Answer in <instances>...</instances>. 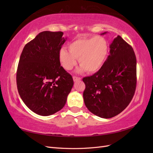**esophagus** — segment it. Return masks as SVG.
Segmentation results:
<instances>
[{"label":"esophagus","instance_id":"obj_1","mask_svg":"<svg viewBox=\"0 0 153 153\" xmlns=\"http://www.w3.org/2000/svg\"><path fill=\"white\" fill-rule=\"evenodd\" d=\"M73 81L74 82H76L78 80H81V78L77 77V76H73Z\"/></svg>","mask_w":153,"mask_h":153}]
</instances>
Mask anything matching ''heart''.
<instances>
[{
	"label": "heart",
	"mask_w": 153,
	"mask_h": 153,
	"mask_svg": "<svg viewBox=\"0 0 153 153\" xmlns=\"http://www.w3.org/2000/svg\"><path fill=\"white\" fill-rule=\"evenodd\" d=\"M68 50H61L59 61L62 67L70 70L75 66L78 59L80 64L76 69L78 73L87 71L94 73L102 67L108 53V45L101 36L78 39L68 45Z\"/></svg>",
	"instance_id": "b5f03b06"
}]
</instances>
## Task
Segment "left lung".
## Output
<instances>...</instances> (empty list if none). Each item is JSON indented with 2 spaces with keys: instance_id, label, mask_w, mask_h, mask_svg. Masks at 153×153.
Here are the masks:
<instances>
[{
  "instance_id": "1",
  "label": "left lung",
  "mask_w": 153,
  "mask_h": 153,
  "mask_svg": "<svg viewBox=\"0 0 153 153\" xmlns=\"http://www.w3.org/2000/svg\"><path fill=\"white\" fill-rule=\"evenodd\" d=\"M110 48V54L100 70L83 78L86 107L104 119L113 117L127 107L137 84V60L133 48L117 36Z\"/></svg>"
}]
</instances>
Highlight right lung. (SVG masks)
I'll return each instance as SVG.
<instances>
[{"instance_id":"1","label":"right lung","mask_w":153,"mask_h":153,"mask_svg":"<svg viewBox=\"0 0 153 153\" xmlns=\"http://www.w3.org/2000/svg\"><path fill=\"white\" fill-rule=\"evenodd\" d=\"M62 36V32H40L25 45L18 63V93L27 107L42 116L61 110L73 86L71 75L59 61L60 50L67 39Z\"/></svg>"}]
</instances>
